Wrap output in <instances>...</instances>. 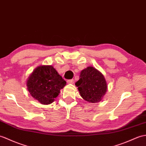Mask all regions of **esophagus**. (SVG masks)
<instances>
[{
  "label": "esophagus",
  "mask_w": 146,
  "mask_h": 146,
  "mask_svg": "<svg viewBox=\"0 0 146 146\" xmlns=\"http://www.w3.org/2000/svg\"><path fill=\"white\" fill-rule=\"evenodd\" d=\"M67 82H68V83H69V84H73V83H74V80H73V79H72V80H69L67 81Z\"/></svg>",
  "instance_id": "1"
}]
</instances>
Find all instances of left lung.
Wrapping results in <instances>:
<instances>
[{"label": "left lung", "instance_id": "left-lung-1", "mask_svg": "<svg viewBox=\"0 0 146 146\" xmlns=\"http://www.w3.org/2000/svg\"><path fill=\"white\" fill-rule=\"evenodd\" d=\"M75 85L83 99L91 103L101 101L108 90L104 75L93 66H88L81 71L80 80Z\"/></svg>", "mask_w": 146, "mask_h": 146}]
</instances>
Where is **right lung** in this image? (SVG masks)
Wrapping results in <instances>:
<instances>
[{
    "label": "right lung",
    "instance_id": "add662e5",
    "mask_svg": "<svg viewBox=\"0 0 146 146\" xmlns=\"http://www.w3.org/2000/svg\"><path fill=\"white\" fill-rule=\"evenodd\" d=\"M26 83L31 96L42 104L52 103L66 84L52 65L37 66Z\"/></svg>",
    "mask_w": 146,
    "mask_h": 146
}]
</instances>
